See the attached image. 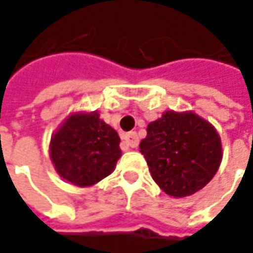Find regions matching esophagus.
<instances>
[{
  "mask_svg": "<svg viewBox=\"0 0 253 253\" xmlns=\"http://www.w3.org/2000/svg\"><path fill=\"white\" fill-rule=\"evenodd\" d=\"M139 145V138H138V133L136 132H129L124 136V142H122V146L124 149L126 148H136Z\"/></svg>",
  "mask_w": 253,
  "mask_h": 253,
  "instance_id": "esophagus-1",
  "label": "esophagus"
}]
</instances>
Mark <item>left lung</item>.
Here are the masks:
<instances>
[{
	"label": "left lung",
	"instance_id": "obj_1",
	"mask_svg": "<svg viewBox=\"0 0 253 253\" xmlns=\"http://www.w3.org/2000/svg\"><path fill=\"white\" fill-rule=\"evenodd\" d=\"M139 143L152 179L171 197H187L214 177L222 159L215 128L194 112H163Z\"/></svg>",
	"mask_w": 253,
	"mask_h": 253
}]
</instances>
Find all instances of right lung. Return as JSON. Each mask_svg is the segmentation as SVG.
I'll use <instances>...</instances> for the list:
<instances>
[{
    "instance_id": "obj_1",
    "label": "right lung",
    "mask_w": 253,
    "mask_h": 253,
    "mask_svg": "<svg viewBox=\"0 0 253 253\" xmlns=\"http://www.w3.org/2000/svg\"><path fill=\"white\" fill-rule=\"evenodd\" d=\"M120 136L98 112L72 114L50 139L56 171L79 187H88L111 174L121 158Z\"/></svg>"
}]
</instances>
